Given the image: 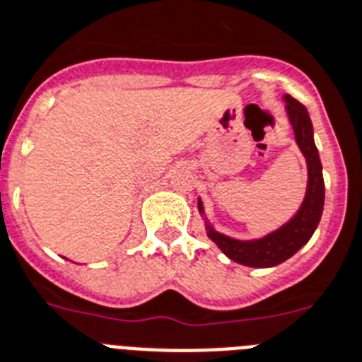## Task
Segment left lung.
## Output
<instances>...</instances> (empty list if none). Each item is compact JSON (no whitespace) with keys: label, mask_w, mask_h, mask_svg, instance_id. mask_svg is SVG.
I'll list each match as a JSON object with an SVG mask.
<instances>
[{"label":"left lung","mask_w":362,"mask_h":362,"mask_svg":"<svg viewBox=\"0 0 362 362\" xmlns=\"http://www.w3.org/2000/svg\"><path fill=\"white\" fill-rule=\"evenodd\" d=\"M284 100H286L288 119L292 122L293 134H296V143L303 152L308 167L307 195H305V201L299 211L284 227L267 234L266 238L252 240V242L232 240L206 225L208 238L211 242L216 243L230 260L243 264V266L272 267L284 262L310 240L318 227L322 211H324L325 186L324 176H322V161H320L318 148L314 145L313 122H310L308 111L305 110L303 104H299L292 96H284ZM199 210L202 211L201 201H199Z\"/></svg>","instance_id":"1"}]
</instances>
